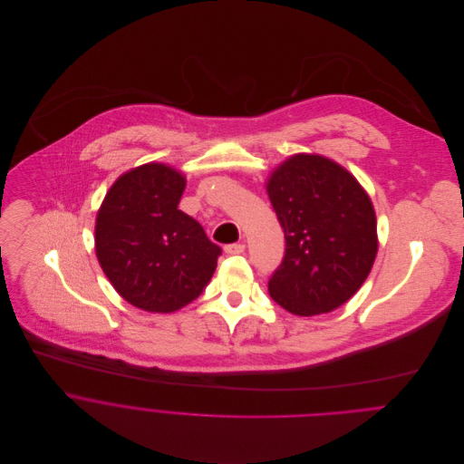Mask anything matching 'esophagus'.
Instances as JSON below:
<instances>
[{
    "label": "esophagus",
    "mask_w": 464,
    "mask_h": 464,
    "mask_svg": "<svg viewBox=\"0 0 464 464\" xmlns=\"http://www.w3.org/2000/svg\"><path fill=\"white\" fill-rule=\"evenodd\" d=\"M225 252H227L228 256H239V254H243V252H245V245H243V243H232V245H227V246H225Z\"/></svg>",
    "instance_id": "1"
}]
</instances>
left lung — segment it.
<instances>
[{
    "mask_svg": "<svg viewBox=\"0 0 464 464\" xmlns=\"http://www.w3.org/2000/svg\"><path fill=\"white\" fill-rule=\"evenodd\" d=\"M266 189L285 237L269 296L296 316L331 313L359 291L375 261L372 199L344 168L307 153L280 164Z\"/></svg>",
    "mask_w": 464,
    "mask_h": 464,
    "instance_id": "8db88e82",
    "label": "left lung"
}]
</instances>
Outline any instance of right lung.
<instances>
[{"mask_svg": "<svg viewBox=\"0 0 464 464\" xmlns=\"http://www.w3.org/2000/svg\"><path fill=\"white\" fill-rule=\"evenodd\" d=\"M186 179L150 162L121 175L96 216V257L114 289L135 307L173 313L210 282L221 248L179 208Z\"/></svg>", "mask_w": 464, "mask_h": 464, "instance_id": "obj_1", "label": "right lung"}]
</instances>
